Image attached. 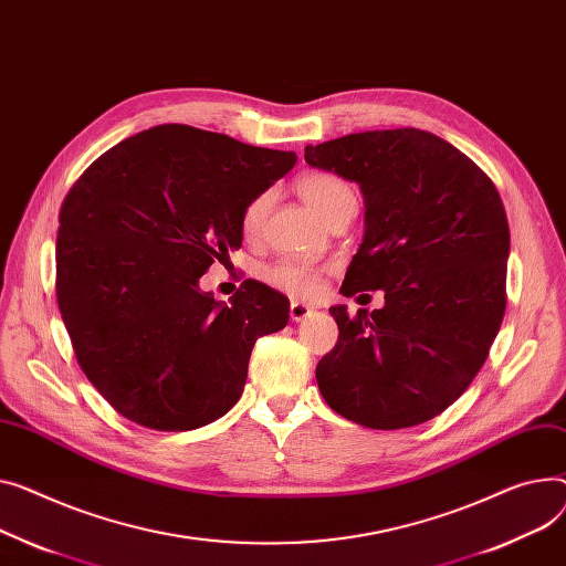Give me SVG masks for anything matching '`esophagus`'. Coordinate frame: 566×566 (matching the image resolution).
Listing matches in <instances>:
<instances>
[{"label": "esophagus", "mask_w": 566, "mask_h": 566, "mask_svg": "<svg viewBox=\"0 0 566 566\" xmlns=\"http://www.w3.org/2000/svg\"><path fill=\"white\" fill-rule=\"evenodd\" d=\"M312 312L314 310L310 305H305V303H300V300H293V303H291V321L293 323H303Z\"/></svg>", "instance_id": "obj_1"}]
</instances>
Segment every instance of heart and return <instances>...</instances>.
Instances as JSON below:
<instances>
[{"label":"heart","instance_id":"obj_1","mask_svg":"<svg viewBox=\"0 0 566 566\" xmlns=\"http://www.w3.org/2000/svg\"><path fill=\"white\" fill-rule=\"evenodd\" d=\"M297 191L303 196V200L310 205L314 213H318L323 220H327L334 211H338L346 205H355V193L353 188L336 175L327 172H310L303 179L297 181ZM273 193L266 191L250 200V205L243 211L241 218V228L245 237H256L263 220H266V213L271 209ZM318 269L312 266L307 261H297V259H282L273 266L263 271V280H266L271 286L286 291L291 295H310L316 284H318Z\"/></svg>","mask_w":566,"mask_h":566}]
</instances>
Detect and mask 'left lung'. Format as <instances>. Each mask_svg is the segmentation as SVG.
I'll return each mask as SVG.
<instances>
[{
  "label": "left lung",
  "instance_id": "obj_1",
  "mask_svg": "<svg viewBox=\"0 0 566 566\" xmlns=\"http://www.w3.org/2000/svg\"><path fill=\"white\" fill-rule=\"evenodd\" d=\"M305 161L364 196V239L342 293L385 291V307L357 318L329 307L338 342L316 366L318 389L364 428L426 423L467 391L503 323L510 228L496 186L413 127L307 145Z\"/></svg>",
  "mask_w": 566,
  "mask_h": 566
}]
</instances>
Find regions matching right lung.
Here are the masks:
<instances>
[{"instance_id": "1", "label": "right lung", "mask_w": 566, "mask_h": 566, "mask_svg": "<svg viewBox=\"0 0 566 566\" xmlns=\"http://www.w3.org/2000/svg\"><path fill=\"white\" fill-rule=\"evenodd\" d=\"M295 153L188 125H159L104 153L70 188L56 237V297L91 385L125 419L202 428L243 394L254 342L289 323V300L245 282L220 303L200 291L243 243L250 200Z\"/></svg>"}]
</instances>
